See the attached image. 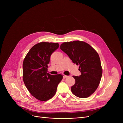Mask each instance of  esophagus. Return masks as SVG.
I'll return each mask as SVG.
<instances>
[{"mask_svg":"<svg viewBox=\"0 0 123 123\" xmlns=\"http://www.w3.org/2000/svg\"><path fill=\"white\" fill-rule=\"evenodd\" d=\"M68 76H67V75H64V74H63V79H65V78H67V77H68Z\"/></svg>","mask_w":123,"mask_h":123,"instance_id":"34e87169","label":"esophagus"}]
</instances>
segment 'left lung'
<instances>
[{"label": "left lung", "instance_id": "8db88e82", "mask_svg": "<svg viewBox=\"0 0 123 123\" xmlns=\"http://www.w3.org/2000/svg\"><path fill=\"white\" fill-rule=\"evenodd\" d=\"M77 65L81 75L73 76L75 84L71 91L81 98H87L97 89L102 75L101 61L98 53L88 43L80 41L64 42L60 47Z\"/></svg>", "mask_w": 123, "mask_h": 123}]
</instances>
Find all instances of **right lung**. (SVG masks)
<instances>
[{"label": "right lung", "instance_id": "obj_1", "mask_svg": "<svg viewBox=\"0 0 123 123\" xmlns=\"http://www.w3.org/2000/svg\"><path fill=\"white\" fill-rule=\"evenodd\" d=\"M58 43L42 42L32 47L23 62V80L30 94L37 99L45 101L55 95L63 78L61 74L47 73L50 57L58 48Z\"/></svg>", "mask_w": 123, "mask_h": 123}]
</instances>
